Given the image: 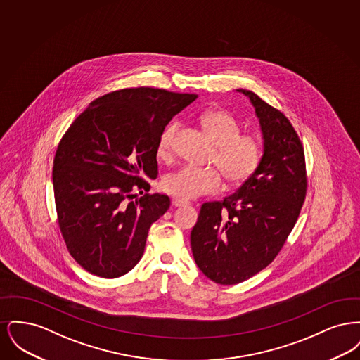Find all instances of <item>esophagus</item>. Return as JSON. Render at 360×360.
Listing matches in <instances>:
<instances>
[{
	"instance_id": "34e87169",
	"label": "esophagus",
	"mask_w": 360,
	"mask_h": 360,
	"mask_svg": "<svg viewBox=\"0 0 360 360\" xmlns=\"http://www.w3.org/2000/svg\"><path fill=\"white\" fill-rule=\"evenodd\" d=\"M188 202L186 201H184V200H179V198H172V205L174 207H179V206L186 205Z\"/></svg>"
}]
</instances>
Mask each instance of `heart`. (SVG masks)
<instances>
[{"label": "heart", "mask_w": 360, "mask_h": 360, "mask_svg": "<svg viewBox=\"0 0 360 360\" xmlns=\"http://www.w3.org/2000/svg\"><path fill=\"white\" fill-rule=\"evenodd\" d=\"M201 125L206 135L216 146L210 163L216 169H195L185 166L167 174L162 181V188L179 200H195L201 195L219 191L223 179L228 185L238 186L248 181L259 167L263 147L259 137L252 134H240L238 120L225 110H207L201 116ZM176 125L163 129L158 140L156 154L162 159L170 158Z\"/></svg>", "instance_id": "1"}]
</instances>
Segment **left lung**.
<instances>
[{"instance_id": "left-lung-1", "label": "left lung", "mask_w": 360, "mask_h": 360, "mask_svg": "<svg viewBox=\"0 0 360 360\" xmlns=\"http://www.w3.org/2000/svg\"><path fill=\"white\" fill-rule=\"evenodd\" d=\"M263 156L255 174L223 201L201 206L190 244L198 269L216 283L236 285L266 269L282 250L307 197L304 147L289 119L250 90Z\"/></svg>"}]
</instances>
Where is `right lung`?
<instances>
[{"label":"right lung","instance_id":"right-lung-1","mask_svg":"<svg viewBox=\"0 0 360 360\" xmlns=\"http://www.w3.org/2000/svg\"><path fill=\"white\" fill-rule=\"evenodd\" d=\"M195 98L116 90L90 103L60 139L52 167L58 224L70 255L90 274L117 278L143 257L151 224L170 206L167 195L148 194L146 181L158 176V140ZM137 192L145 194L134 200Z\"/></svg>","mask_w":360,"mask_h":360}]
</instances>
